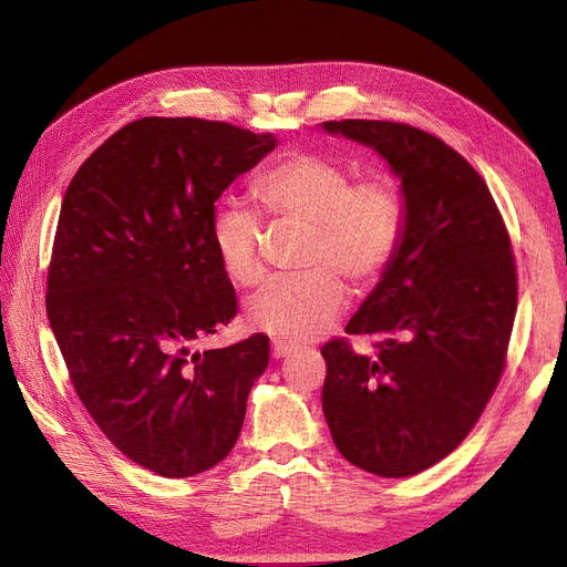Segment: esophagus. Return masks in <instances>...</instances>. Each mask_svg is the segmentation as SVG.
Here are the masks:
<instances>
[{"instance_id":"obj_1","label":"esophagus","mask_w":567,"mask_h":567,"mask_svg":"<svg viewBox=\"0 0 567 567\" xmlns=\"http://www.w3.org/2000/svg\"><path fill=\"white\" fill-rule=\"evenodd\" d=\"M290 352H293V346H290V342H286V340H274L271 342V357L274 359H284Z\"/></svg>"}]
</instances>
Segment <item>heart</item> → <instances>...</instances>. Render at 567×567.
Here are the masks:
<instances>
[{"instance_id":"b5f03b06","label":"heart","mask_w":567,"mask_h":567,"mask_svg":"<svg viewBox=\"0 0 567 567\" xmlns=\"http://www.w3.org/2000/svg\"><path fill=\"white\" fill-rule=\"evenodd\" d=\"M255 196L274 217L307 227L300 265L305 277L271 281L257 293L246 319L279 340H315L346 310V277L364 288L381 277L398 250L402 200L385 179L352 182L350 169L319 153H290L257 179ZM213 246L225 277L250 288L265 279L260 229L244 208H221Z\"/></svg>"}]
</instances>
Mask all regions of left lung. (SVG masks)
I'll list each match as a JSON object with an SVG mask.
<instances>
[{
	"mask_svg": "<svg viewBox=\"0 0 567 567\" xmlns=\"http://www.w3.org/2000/svg\"><path fill=\"white\" fill-rule=\"evenodd\" d=\"M400 179L402 231L346 333L379 338L359 354L321 348V406L338 452L381 477L435 466L471 433L504 371L518 286L487 184L437 136L385 120H331Z\"/></svg>",
	"mask_w": 567,
	"mask_h": 567,
	"instance_id": "left-lung-1",
	"label": "left lung"
}]
</instances>
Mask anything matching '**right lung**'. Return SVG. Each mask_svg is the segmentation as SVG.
I'll return each instance as SVG.
<instances>
[{"label": "right lung", "mask_w": 567, "mask_h": 567, "mask_svg": "<svg viewBox=\"0 0 567 567\" xmlns=\"http://www.w3.org/2000/svg\"><path fill=\"white\" fill-rule=\"evenodd\" d=\"M277 144L213 120L142 117L65 188L47 281L51 331L96 425L158 475L217 466L269 364L262 333L194 346L236 317L213 246L215 200Z\"/></svg>", "instance_id": "right-lung-1"}]
</instances>
